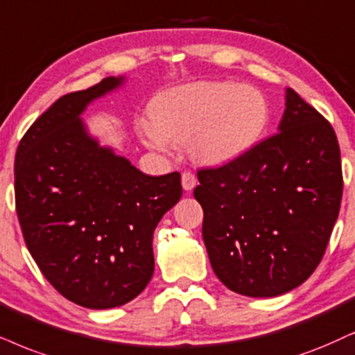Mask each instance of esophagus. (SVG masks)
I'll return each mask as SVG.
<instances>
[{
  "label": "esophagus",
  "mask_w": 355,
  "mask_h": 355,
  "mask_svg": "<svg viewBox=\"0 0 355 355\" xmlns=\"http://www.w3.org/2000/svg\"><path fill=\"white\" fill-rule=\"evenodd\" d=\"M196 183H198V180H196L195 173H191L190 170H187V172L182 173V187H183V190H193V188L196 187Z\"/></svg>",
  "instance_id": "esophagus-1"
}]
</instances>
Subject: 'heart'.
<instances>
[{
  "mask_svg": "<svg viewBox=\"0 0 355 355\" xmlns=\"http://www.w3.org/2000/svg\"><path fill=\"white\" fill-rule=\"evenodd\" d=\"M270 107L257 88L232 82L183 85L159 96L152 118L141 121L147 147L168 152L188 142L190 155L205 165L231 164L259 144Z\"/></svg>",
  "mask_w": 355,
  "mask_h": 355,
  "instance_id": "heart-1",
  "label": "heart"
}]
</instances>
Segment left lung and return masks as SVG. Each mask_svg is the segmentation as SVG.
Here are the masks:
<instances>
[{
    "label": "left lung",
    "mask_w": 355,
    "mask_h": 355,
    "mask_svg": "<svg viewBox=\"0 0 355 355\" xmlns=\"http://www.w3.org/2000/svg\"><path fill=\"white\" fill-rule=\"evenodd\" d=\"M278 132L231 164L200 168L211 267L227 288L254 298L297 288L315 272L343 198L333 125L286 88Z\"/></svg>",
    "instance_id": "1"
}]
</instances>
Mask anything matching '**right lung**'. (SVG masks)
<instances>
[{
    "mask_svg": "<svg viewBox=\"0 0 355 355\" xmlns=\"http://www.w3.org/2000/svg\"><path fill=\"white\" fill-rule=\"evenodd\" d=\"M123 83L105 78L64 95L21 139L15 162L22 236L49 284L92 309L121 306L154 273L152 239L180 200V173L150 177L100 147L80 114Z\"/></svg>",
    "mask_w": 355,
    "mask_h": 355,
    "instance_id": "right-lung-1",
    "label": "right lung"
}]
</instances>
